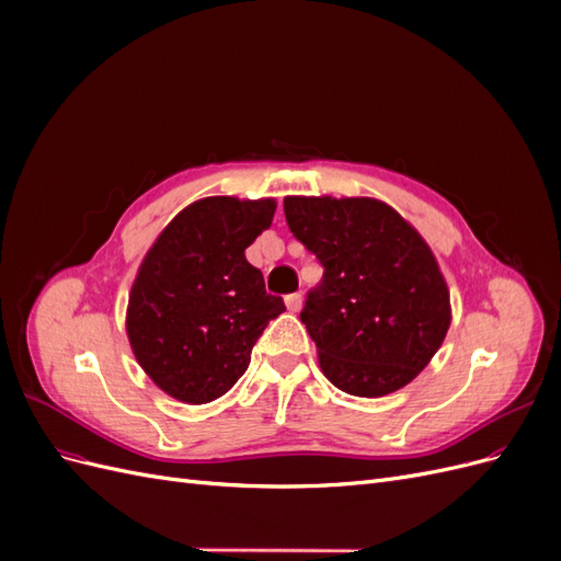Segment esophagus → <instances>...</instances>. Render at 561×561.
I'll return each instance as SVG.
<instances>
[{
  "label": "esophagus",
  "instance_id": "1",
  "mask_svg": "<svg viewBox=\"0 0 561 561\" xmlns=\"http://www.w3.org/2000/svg\"><path fill=\"white\" fill-rule=\"evenodd\" d=\"M285 307H287V311L297 313V311L301 309V295H299V293H295V295H287V297H285Z\"/></svg>",
  "mask_w": 561,
  "mask_h": 561
}]
</instances>
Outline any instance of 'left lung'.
I'll return each instance as SVG.
<instances>
[{
  "mask_svg": "<svg viewBox=\"0 0 561 561\" xmlns=\"http://www.w3.org/2000/svg\"><path fill=\"white\" fill-rule=\"evenodd\" d=\"M287 227L325 266L299 313L339 390L381 398L443 346L449 287L421 233L383 201L285 196Z\"/></svg>",
  "mask_w": 561,
  "mask_h": 561,
  "instance_id": "obj_1",
  "label": "left lung"
}]
</instances>
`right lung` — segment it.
<instances>
[{"label": "right lung", "instance_id": "obj_1", "mask_svg": "<svg viewBox=\"0 0 561 561\" xmlns=\"http://www.w3.org/2000/svg\"><path fill=\"white\" fill-rule=\"evenodd\" d=\"M274 213L276 198H201L147 250L128 295L126 334L163 393L186 404L225 396L245 375L268 320L285 311L245 260Z\"/></svg>", "mask_w": 561, "mask_h": 561}]
</instances>
